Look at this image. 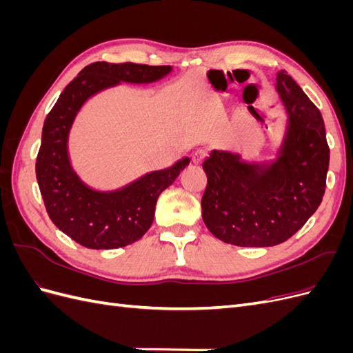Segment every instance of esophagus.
<instances>
[{
    "label": "esophagus",
    "mask_w": 353,
    "mask_h": 353,
    "mask_svg": "<svg viewBox=\"0 0 353 353\" xmlns=\"http://www.w3.org/2000/svg\"><path fill=\"white\" fill-rule=\"evenodd\" d=\"M206 156H208V152L205 148H197V150H194L193 154H191V160H193L194 163H200Z\"/></svg>",
    "instance_id": "34e87169"
}]
</instances>
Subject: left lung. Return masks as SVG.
<instances>
[{
  "label": "left lung",
  "instance_id": "left-lung-1",
  "mask_svg": "<svg viewBox=\"0 0 353 353\" xmlns=\"http://www.w3.org/2000/svg\"><path fill=\"white\" fill-rule=\"evenodd\" d=\"M275 88L288 116L276 159L249 163L212 150L203 162V222L216 239L240 248L284 243L314 215L325 191L330 148L321 112L285 70L276 73Z\"/></svg>",
  "mask_w": 353,
  "mask_h": 353
}]
</instances>
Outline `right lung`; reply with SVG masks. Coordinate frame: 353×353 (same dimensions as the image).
<instances>
[{"label":"right lung","mask_w":353,"mask_h":353,"mask_svg":"<svg viewBox=\"0 0 353 353\" xmlns=\"http://www.w3.org/2000/svg\"><path fill=\"white\" fill-rule=\"evenodd\" d=\"M170 70L137 63H91L63 90L46 117L35 165L41 196L52 223L83 248L109 250L140 240L152 227L157 197L190 159L148 172L119 190H92L70 165L68 140L74 117L94 94L121 82L152 83Z\"/></svg>","instance_id":"add662e5"}]
</instances>
